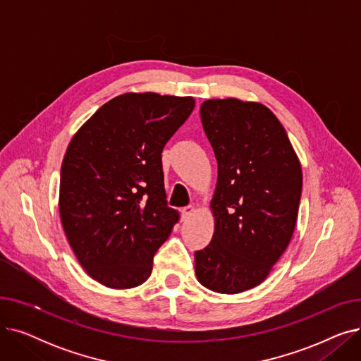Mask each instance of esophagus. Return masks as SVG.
I'll return each mask as SVG.
<instances>
[{
	"label": "esophagus",
	"mask_w": 361,
	"mask_h": 361,
	"mask_svg": "<svg viewBox=\"0 0 361 361\" xmlns=\"http://www.w3.org/2000/svg\"><path fill=\"white\" fill-rule=\"evenodd\" d=\"M195 214V207L193 206H185V207H183L181 209V216L185 219V218H188L190 215H193Z\"/></svg>",
	"instance_id": "esophagus-1"
}]
</instances>
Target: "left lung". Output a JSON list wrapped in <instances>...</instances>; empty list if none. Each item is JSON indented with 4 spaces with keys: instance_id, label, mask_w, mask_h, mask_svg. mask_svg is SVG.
Returning <instances> with one entry per match:
<instances>
[{
    "instance_id": "left-lung-1",
    "label": "left lung",
    "mask_w": 361,
    "mask_h": 361,
    "mask_svg": "<svg viewBox=\"0 0 361 361\" xmlns=\"http://www.w3.org/2000/svg\"><path fill=\"white\" fill-rule=\"evenodd\" d=\"M203 130L218 161L211 203L212 241L195 253L206 288L237 294L269 275L293 237L302 174L286 130L262 104L234 98L200 106Z\"/></svg>"
}]
</instances>
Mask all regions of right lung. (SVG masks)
Returning a JSON list of instances; mask_svg holds the SVG:
<instances>
[{
  "label": "right lung",
  "instance_id": "right-lung-1",
  "mask_svg": "<svg viewBox=\"0 0 361 361\" xmlns=\"http://www.w3.org/2000/svg\"><path fill=\"white\" fill-rule=\"evenodd\" d=\"M193 108L190 97L124 93L94 112L67 147L63 228L83 269L109 288L143 283L178 221L166 203L161 154Z\"/></svg>",
  "mask_w": 361,
  "mask_h": 361
}]
</instances>
